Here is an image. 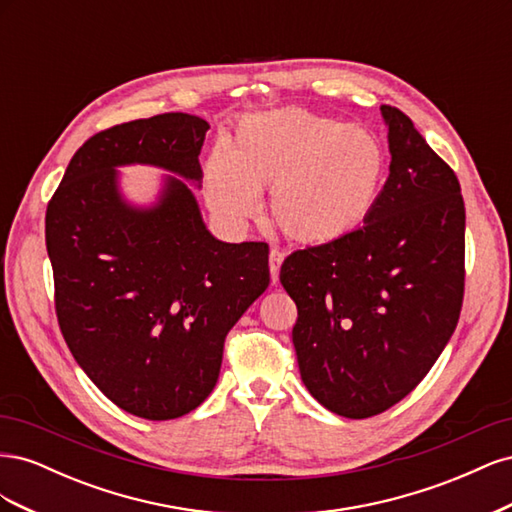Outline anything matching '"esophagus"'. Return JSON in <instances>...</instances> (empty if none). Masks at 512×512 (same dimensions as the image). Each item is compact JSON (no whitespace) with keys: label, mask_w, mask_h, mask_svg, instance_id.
Instances as JSON below:
<instances>
[{"label":"esophagus","mask_w":512,"mask_h":512,"mask_svg":"<svg viewBox=\"0 0 512 512\" xmlns=\"http://www.w3.org/2000/svg\"><path fill=\"white\" fill-rule=\"evenodd\" d=\"M282 262H284V254L277 250V247H271V252H269V271H271V282L273 284L280 282Z\"/></svg>","instance_id":"esophagus-1"}]
</instances>
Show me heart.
<instances>
[{"instance_id": "heart-1", "label": "heart", "mask_w": 512, "mask_h": 512, "mask_svg": "<svg viewBox=\"0 0 512 512\" xmlns=\"http://www.w3.org/2000/svg\"><path fill=\"white\" fill-rule=\"evenodd\" d=\"M389 158L380 138L359 123H339L305 108L243 117L203 170L207 205L243 226L271 188V218L305 245L344 239L374 211Z\"/></svg>"}]
</instances>
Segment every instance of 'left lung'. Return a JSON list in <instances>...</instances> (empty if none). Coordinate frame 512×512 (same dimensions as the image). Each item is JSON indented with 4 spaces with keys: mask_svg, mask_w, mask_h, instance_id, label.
<instances>
[{
    "mask_svg": "<svg viewBox=\"0 0 512 512\" xmlns=\"http://www.w3.org/2000/svg\"><path fill=\"white\" fill-rule=\"evenodd\" d=\"M389 179L367 222L292 252L280 282L297 303L301 380L346 418L376 416L416 389L463 303L466 207L457 175L414 123L382 104Z\"/></svg>",
    "mask_w": 512,
    "mask_h": 512,
    "instance_id": "obj_1",
    "label": "left lung"
}]
</instances>
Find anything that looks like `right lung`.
<instances>
[{
    "mask_svg": "<svg viewBox=\"0 0 512 512\" xmlns=\"http://www.w3.org/2000/svg\"><path fill=\"white\" fill-rule=\"evenodd\" d=\"M209 123L164 113L108 128L74 153L46 207V252L66 344L115 406L147 421L198 408L220 376L224 339L269 286V245L207 230L200 185ZM168 169L159 200L136 208L117 165Z\"/></svg>",
    "mask_w": 512,
    "mask_h": 512,
    "instance_id": "right-lung-1",
    "label": "right lung"
}]
</instances>
